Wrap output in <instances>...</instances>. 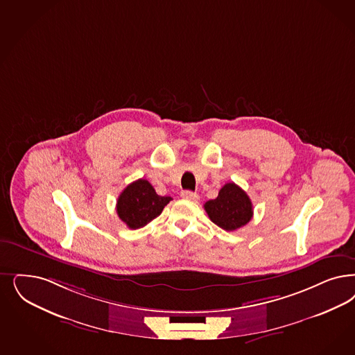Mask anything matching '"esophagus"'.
Segmentation results:
<instances>
[{"label":"esophagus","mask_w":355,"mask_h":355,"mask_svg":"<svg viewBox=\"0 0 355 355\" xmlns=\"http://www.w3.org/2000/svg\"><path fill=\"white\" fill-rule=\"evenodd\" d=\"M181 196L186 199V200H193V202H196L198 199H199V196L196 193H193V191H189V190H186V191H182V194Z\"/></svg>","instance_id":"34e87169"}]
</instances>
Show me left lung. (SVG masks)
<instances>
[{
    "label": "left lung",
    "mask_w": 355,
    "mask_h": 355,
    "mask_svg": "<svg viewBox=\"0 0 355 355\" xmlns=\"http://www.w3.org/2000/svg\"><path fill=\"white\" fill-rule=\"evenodd\" d=\"M205 209L212 223L228 232L244 227L253 218L250 198L233 182L224 184L216 199L205 203Z\"/></svg>",
    "instance_id": "1"
}]
</instances>
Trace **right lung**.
<instances>
[{
	"mask_svg": "<svg viewBox=\"0 0 355 355\" xmlns=\"http://www.w3.org/2000/svg\"><path fill=\"white\" fill-rule=\"evenodd\" d=\"M171 200V196H157L153 186L140 178L123 190L116 202V212L130 230H139L156 219Z\"/></svg>",
	"mask_w": 355,
	"mask_h": 355,
	"instance_id": "1",
	"label": "right lung"
}]
</instances>
